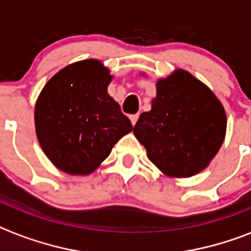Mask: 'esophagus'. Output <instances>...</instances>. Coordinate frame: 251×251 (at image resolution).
<instances>
[{
  "label": "esophagus",
  "mask_w": 251,
  "mask_h": 251,
  "mask_svg": "<svg viewBox=\"0 0 251 251\" xmlns=\"http://www.w3.org/2000/svg\"><path fill=\"white\" fill-rule=\"evenodd\" d=\"M138 119H139V113H136V115H131V116H130V121H131V125L132 126H134L135 124H136Z\"/></svg>",
  "instance_id": "34e87169"
}]
</instances>
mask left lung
Here are the masks:
<instances>
[{
    "label": "left lung",
    "mask_w": 251,
    "mask_h": 251,
    "mask_svg": "<svg viewBox=\"0 0 251 251\" xmlns=\"http://www.w3.org/2000/svg\"><path fill=\"white\" fill-rule=\"evenodd\" d=\"M225 108L203 82L184 69L156 80L151 110L143 112L134 135L163 174L189 178L208 167L225 140Z\"/></svg>",
    "instance_id": "obj_1"
}]
</instances>
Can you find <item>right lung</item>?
Returning a JSON list of instances; mask_svg holds the SVG:
<instances>
[{
    "label": "right lung",
    "instance_id": "obj_1",
    "mask_svg": "<svg viewBox=\"0 0 251 251\" xmlns=\"http://www.w3.org/2000/svg\"><path fill=\"white\" fill-rule=\"evenodd\" d=\"M112 78L102 62L84 59L60 69L41 89L35 103V131L59 171L88 176L132 130L107 92Z\"/></svg>",
    "mask_w": 251,
    "mask_h": 251
}]
</instances>
